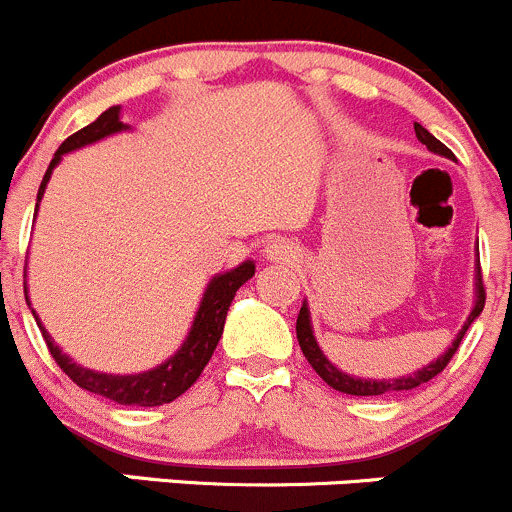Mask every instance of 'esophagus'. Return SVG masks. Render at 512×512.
Wrapping results in <instances>:
<instances>
[{"label":"esophagus","mask_w":512,"mask_h":512,"mask_svg":"<svg viewBox=\"0 0 512 512\" xmlns=\"http://www.w3.org/2000/svg\"><path fill=\"white\" fill-rule=\"evenodd\" d=\"M266 256L268 258H293L296 256V251H293V246L288 244L286 239H273L266 244Z\"/></svg>","instance_id":"34e87169"}]
</instances>
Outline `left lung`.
<instances>
[{
  "label": "left lung",
  "instance_id": "obj_1",
  "mask_svg": "<svg viewBox=\"0 0 512 512\" xmlns=\"http://www.w3.org/2000/svg\"><path fill=\"white\" fill-rule=\"evenodd\" d=\"M413 129H416L418 141H421V144H426L428 149L433 151V154L445 156V159H453V151H450L448 146L443 144V141L435 139V136L430 134L428 129H423L421 124H413ZM483 306H485V288H483V276H480V258H478V273H475V306H473V311H470L468 321L463 323L460 333L455 336V341L448 346V351H445L443 356L435 358L433 363L423 366L421 371L411 373V376L386 378V381H373V378H353V376H348V373L338 371V368L333 366V363L328 361L326 356H323L321 348H318L316 336H313L311 316H308L306 303H303L301 311H298L296 338H298V346H301L303 356H306V361L311 363L313 371H316L318 376H321L323 381H326L331 388H336V391H341V393H348V396H391V393H406V391H411V388L423 386V383H428L430 378L438 376V373L443 371V368L450 363L453 353L458 351V346H460V341H463L465 331H468L470 323H473L475 318L480 316Z\"/></svg>",
  "mask_w": 512,
  "mask_h": 512
}]
</instances>
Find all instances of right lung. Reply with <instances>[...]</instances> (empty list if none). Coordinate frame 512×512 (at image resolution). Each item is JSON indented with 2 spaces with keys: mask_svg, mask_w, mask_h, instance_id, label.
Here are the masks:
<instances>
[{
  "mask_svg": "<svg viewBox=\"0 0 512 512\" xmlns=\"http://www.w3.org/2000/svg\"><path fill=\"white\" fill-rule=\"evenodd\" d=\"M119 111H121L119 106H109L99 119L91 121V124L84 126V129H79L77 134H72L62 146H59L52 164H49L47 174H44L42 186H39L37 201H42L44 189H47L49 184V176H52L54 166L62 161L64 154H69V151L74 149H82L86 144H94V141L116 134V131L129 129V126L119 119ZM254 271H256V263L244 261L241 266L211 278L209 286H206L204 291V298H201V306L199 311H196L194 326H191L184 346H181L169 361L151 368V371L136 373V376H111V373H96V371H89V368L77 366L67 353L59 351V346H54L52 336L44 331L37 313L34 311L32 313L34 318H37L39 331H42L49 353H52V358L57 361V366L62 368V371L67 373L79 388H84V391L89 393H96V396L101 398H109V401L114 403H121V406H146V408L164 406V403H171L174 398H179L181 393L189 391V388L196 383V378L201 376V371H204L206 363H209L211 356H214L216 346H219V338L221 333H224L226 313H229V306L231 301H234L236 291H239L251 276H254Z\"/></svg>",
  "mask_w": 512,
  "mask_h": 512,
  "instance_id": "1",
  "label": "right lung"
}]
</instances>
